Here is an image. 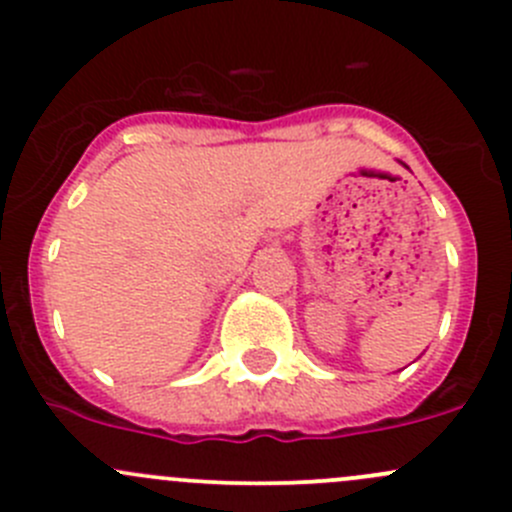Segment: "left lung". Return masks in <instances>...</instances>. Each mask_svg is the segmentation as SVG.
<instances>
[{
  "mask_svg": "<svg viewBox=\"0 0 512 512\" xmlns=\"http://www.w3.org/2000/svg\"><path fill=\"white\" fill-rule=\"evenodd\" d=\"M401 165H404V168H409V165H406V163H401Z\"/></svg>",
  "mask_w": 512,
  "mask_h": 512,
  "instance_id": "left-lung-1",
  "label": "left lung"
}]
</instances>
